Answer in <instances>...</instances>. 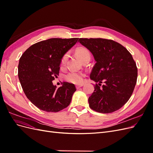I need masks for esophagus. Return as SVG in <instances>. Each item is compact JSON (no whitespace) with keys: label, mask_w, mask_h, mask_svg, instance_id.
I'll list each match as a JSON object with an SVG mask.
<instances>
[{"label":"esophagus","mask_w":153,"mask_h":153,"mask_svg":"<svg viewBox=\"0 0 153 153\" xmlns=\"http://www.w3.org/2000/svg\"><path fill=\"white\" fill-rule=\"evenodd\" d=\"M83 85H84V84H78V85H76V89H78V88H80L81 87H82Z\"/></svg>","instance_id":"esophagus-1"}]
</instances>
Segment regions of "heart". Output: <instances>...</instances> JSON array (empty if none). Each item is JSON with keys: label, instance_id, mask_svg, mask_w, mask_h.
I'll return each mask as SVG.
<instances>
[{"label": "heart", "instance_id": "b5f03b06", "mask_svg": "<svg viewBox=\"0 0 153 153\" xmlns=\"http://www.w3.org/2000/svg\"><path fill=\"white\" fill-rule=\"evenodd\" d=\"M76 53L83 62L88 61L89 62L91 59V53L87 48L84 47H80L76 49ZM68 54L66 53L62 55L61 60V66L62 67L66 65L68 61ZM84 74L76 71H70L65 75L66 80L69 82L73 83V84H81L84 81Z\"/></svg>", "mask_w": 153, "mask_h": 153}]
</instances>
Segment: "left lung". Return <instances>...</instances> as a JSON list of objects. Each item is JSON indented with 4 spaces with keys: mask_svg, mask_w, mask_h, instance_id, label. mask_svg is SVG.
Returning a JSON list of instances; mask_svg holds the SVG:
<instances>
[{
    "mask_svg": "<svg viewBox=\"0 0 153 153\" xmlns=\"http://www.w3.org/2000/svg\"><path fill=\"white\" fill-rule=\"evenodd\" d=\"M78 41L92 53L96 62L90 75L96 83L89 98L90 108L103 114L120 109L130 98L137 83L138 71L131 54L111 39L80 38Z\"/></svg>",
    "mask_w": 153,
    "mask_h": 153,
    "instance_id": "obj_1",
    "label": "left lung"
}]
</instances>
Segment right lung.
I'll list each match as a JSON object with an SVG mask.
<instances>
[{
    "label": "right lung",
    "mask_w": 153,
    "mask_h": 153,
    "mask_svg": "<svg viewBox=\"0 0 153 153\" xmlns=\"http://www.w3.org/2000/svg\"><path fill=\"white\" fill-rule=\"evenodd\" d=\"M78 38H51L27 48L18 64V75L27 98L40 110L57 112L70 104L75 85L62 82L57 88L52 81L59 76L61 60Z\"/></svg>",
    "instance_id": "1"
}]
</instances>
